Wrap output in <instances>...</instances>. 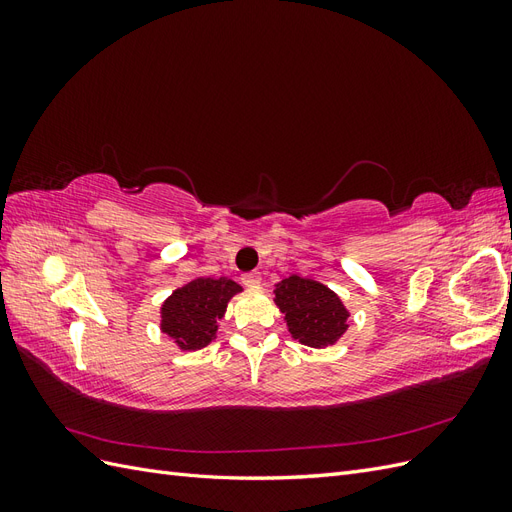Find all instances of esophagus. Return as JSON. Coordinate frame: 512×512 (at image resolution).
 I'll return each instance as SVG.
<instances>
[{
  "label": "esophagus",
  "instance_id": "34e87169",
  "mask_svg": "<svg viewBox=\"0 0 512 512\" xmlns=\"http://www.w3.org/2000/svg\"><path fill=\"white\" fill-rule=\"evenodd\" d=\"M260 273H245L243 277H241V282L245 284V286H250V288H258L260 286Z\"/></svg>",
  "mask_w": 512,
  "mask_h": 512
}]
</instances>
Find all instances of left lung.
Returning a JSON list of instances; mask_svg holds the SVG:
<instances>
[{
	"label": "left lung",
	"instance_id": "obj_1",
	"mask_svg": "<svg viewBox=\"0 0 512 512\" xmlns=\"http://www.w3.org/2000/svg\"><path fill=\"white\" fill-rule=\"evenodd\" d=\"M275 303L294 339L301 344L322 348L337 342L348 329L346 307L335 292L314 280L290 275L275 288Z\"/></svg>",
	"mask_w": 512,
	"mask_h": 512
}]
</instances>
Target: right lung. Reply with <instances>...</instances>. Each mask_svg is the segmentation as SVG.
<instances>
[{"mask_svg":"<svg viewBox=\"0 0 512 512\" xmlns=\"http://www.w3.org/2000/svg\"><path fill=\"white\" fill-rule=\"evenodd\" d=\"M239 290L241 286L226 277H198L166 299L162 305V331L183 350L205 348L218 331V320L226 312L228 299Z\"/></svg>","mask_w":512,"mask_h":512,"instance_id":"right-lung-1","label":"right lung"}]
</instances>
